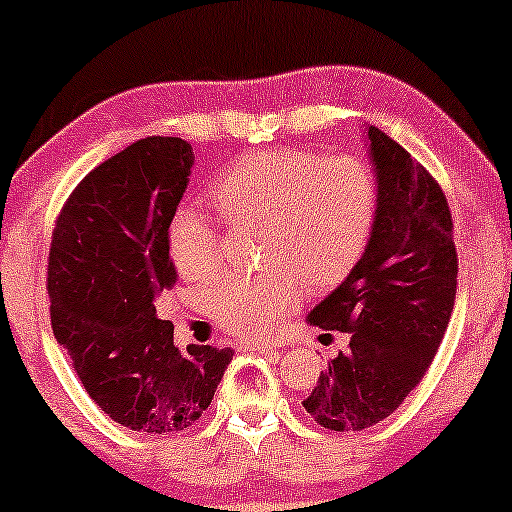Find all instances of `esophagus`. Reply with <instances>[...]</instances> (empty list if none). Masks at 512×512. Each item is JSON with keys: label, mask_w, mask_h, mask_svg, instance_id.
<instances>
[{"label": "esophagus", "mask_w": 512, "mask_h": 512, "mask_svg": "<svg viewBox=\"0 0 512 512\" xmlns=\"http://www.w3.org/2000/svg\"><path fill=\"white\" fill-rule=\"evenodd\" d=\"M284 342H248L245 349L250 351H284Z\"/></svg>", "instance_id": "34e87169"}]
</instances>
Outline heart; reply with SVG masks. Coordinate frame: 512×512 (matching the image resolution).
I'll list each match as a JSON object with an SVG mask.
<instances>
[{
	"label": "heart",
	"instance_id": "obj_1",
	"mask_svg": "<svg viewBox=\"0 0 512 512\" xmlns=\"http://www.w3.org/2000/svg\"><path fill=\"white\" fill-rule=\"evenodd\" d=\"M231 226H260L255 276H226L209 293L211 315L238 337L269 332L303 289L339 286L361 260L375 223V180L358 158L303 149L257 151L233 163L209 190ZM166 248L185 279L221 269V233L202 211L182 207L168 223Z\"/></svg>",
	"mask_w": 512,
	"mask_h": 512
}]
</instances>
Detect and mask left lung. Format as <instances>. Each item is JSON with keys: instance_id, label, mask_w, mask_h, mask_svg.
Listing matches in <instances>:
<instances>
[{"instance_id": "obj_1", "label": "left lung", "mask_w": 512, "mask_h": 512, "mask_svg": "<svg viewBox=\"0 0 512 512\" xmlns=\"http://www.w3.org/2000/svg\"><path fill=\"white\" fill-rule=\"evenodd\" d=\"M375 223L361 260L305 320L346 332L303 402L330 431H363L395 411L424 378L448 330L457 252L448 199L419 161L378 127H366ZM325 337V334H322Z\"/></svg>"}]
</instances>
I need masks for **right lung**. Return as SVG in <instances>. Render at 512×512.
<instances>
[{"label": "right lung", "mask_w": 512, "mask_h": 512, "mask_svg": "<svg viewBox=\"0 0 512 512\" xmlns=\"http://www.w3.org/2000/svg\"><path fill=\"white\" fill-rule=\"evenodd\" d=\"M192 166L185 139H139L79 182L52 231V332L93 402L132 431L190 428L233 358L209 344L180 351L158 317L178 281L166 233Z\"/></svg>", "instance_id": "1"}]
</instances>
